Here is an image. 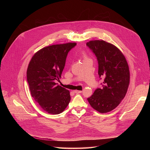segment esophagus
Returning <instances> with one entry per match:
<instances>
[{
  "mask_svg": "<svg viewBox=\"0 0 150 150\" xmlns=\"http://www.w3.org/2000/svg\"><path fill=\"white\" fill-rule=\"evenodd\" d=\"M82 91H78V90H75L74 93L76 94H79V93H81Z\"/></svg>",
  "mask_w": 150,
  "mask_h": 150,
  "instance_id": "obj_1",
  "label": "esophagus"
}]
</instances>
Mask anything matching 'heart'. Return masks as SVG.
Instances as JSON below:
<instances>
[{"label": "heart", "mask_w": 150, "mask_h": 150, "mask_svg": "<svg viewBox=\"0 0 150 150\" xmlns=\"http://www.w3.org/2000/svg\"><path fill=\"white\" fill-rule=\"evenodd\" d=\"M84 57H85V59H86V56H85Z\"/></svg>", "instance_id": "heart-1"}]
</instances>
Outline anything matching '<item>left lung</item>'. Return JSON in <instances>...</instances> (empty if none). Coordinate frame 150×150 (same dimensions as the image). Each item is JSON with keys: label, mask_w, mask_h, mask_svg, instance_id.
<instances>
[{"label": "left lung", "mask_w": 150, "mask_h": 150, "mask_svg": "<svg viewBox=\"0 0 150 150\" xmlns=\"http://www.w3.org/2000/svg\"><path fill=\"white\" fill-rule=\"evenodd\" d=\"M86 45L96 56L98 74L103 79L101 88H97L87 100L97 112L108 113L116 108L126 94L130 79L129 67L124 55L112 44L92 40Z\"/></svg>", "instance_id": "8db88e82"}]
</instances>
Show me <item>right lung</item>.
<instances>
[{"mask_svg": "<svg viewBox=\"0 0 150 150\" xmlns=\"http://www.w3.org/2000/svg\"><path fill=\"white\" fill-rule=\"evenodd\" d=\"M76 45L68 42L44 47L30 62L27 78L31 96L48 113L60 114L69 103V91L57 85L55 81L61 77L68 53Z\"/></svg>", "mask_w": 150, "mask_h": 150, "instance_id": "obj_1", "label": "right lung"}]
</instances>
